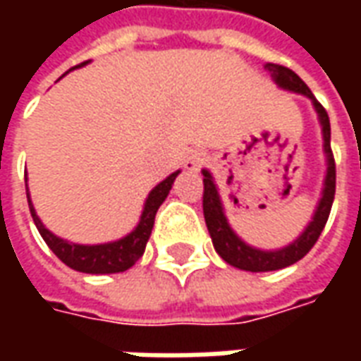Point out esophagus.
<instances>
[{"label":"esophagus","instance_id":"obj_1","mask_svg":"<svg viewBox=\"0 0 361 361\" xmlns=\"http://www.w3.org/2000/svg\"><path fill=\"white\" fill-rule=\"evenodd\" d=\"M204 162H207V154H204L203 150H191L188 154V158H185V162H183V166L188 168V170H201L204 166Z\"/></svg>","mask_w":361,"mask_h":361}]
</instances>
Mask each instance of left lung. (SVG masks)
I'll use <instances>...</instances> for the list:
<instances>
[{
	"mask_svg": "<svg viewBox=\"0 0 361 361\" xmlns=\"http://www.w3.org/2000/svg\"><path fill=\"white\" fill-rule=\"evenodd\" d=\"M267 69L272 73L274 82L282 87V89L294 90V92H302L307 98L313 100V106L319 114L321 126H323V137H325V152H326V178H325V189H323V197L319 201L315 216L310 222V226L303 232L294 243H290L288 247L279 251H261L253 250L250 245L238 238L232 232V228L228 226V220L222 211V203H220L219 191L212 181L211 173L203 170V214L209 234L212 238V245L219 253L220 257L226 261L228 265L238 267L242 271L251 272H267V271H279L284 267H290L298 263L300 259L305 257L310 250L317 243L319 235L325 228L329 214H331V207L334 201V189H336V164H334L333 150H331V123H329V114L321 106L317 98L313 96L310 87L298 77V75L279 63H267Z\"/></svg>",
	"mask_w": 361,
	"mask_h": 361,
	"instance_id": "left-lung-1",
	"label": "left lung"
}]
</instances>
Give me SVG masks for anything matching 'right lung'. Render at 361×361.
Wrapping results in <instances>:
<instances>
[{"instance_id":"add662e5","label":"right lung","mask_w":361,"mask_h":361,"mask_svg":"<svg viewBox=\"0 0 361 361\" xmlns=\"http://www.w3.org/2000/svg\"><path fill=\"white\" fill-rule=\"evenodd\" d=\"M85 66V63H81ZM77 66V67H81ZM180 172H173L172 176H168L162 183H158L157 188L150 191L149 199L145 203V211L141 214V220L135 228L133 232L126 235L123 240L111 243H102V245H77V243L63 242L61 238L54 235L50 230H46L40 219L36 216L35 207L30 203V197H28L27 189V199H28V209L32 214L38 232L44 238V242L48 243L58 259H61L67 267H71L75 271L89 272V274H110V272H123L129 267H133L145 253L147 242H149L150 232L154 226V216L157 211L160 209V204L164 203V199L172 189V183L176 180V176Z\"/></svg>"}]
</instances>
